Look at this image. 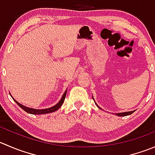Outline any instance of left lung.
<instances>
[{
	"instance_id": "8db88e82",
	"label": "left lung",
	"mask_w": 155,
	"mask_h": 155,
	"mask_svg": "<svg viewBox=\"0 0 155 155\" xmlns=\"http://www.w3.org/2000/svg\"><path fill=\"white\" fill-rule=\"evenodd\" d=\"M92 98H93V100L94 101V97H93V96H92ZM95 102V101H94ZM95 104H96L97 106V107L99 108V109H101V107H98V105L97 104H96V103H95ZM135 112V110H134V111H130V112H120V113H115V115H118V116H127V115H131V114L132 113H134V112Z\"/></svg>"
}]
</instances>
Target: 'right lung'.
Returning a JSON list of instances; mask_svg holds the SVG:
<instances>
[{
	"label": "right lung",
	"instance_id": "right-lung-1",
	"mask_svg": "<svg viewBox=\"0 0 155 155\" xmlns=\"http://www.w3.org/2000/svg\"><path fill=\"white\" fill-rule=\"evenodd\" d=\"M67 91H68V89L65 91L64 93V94H63V96H62V97L61 98V100L59 101V102L57 104H55V105L53 106V107H51L47 108V109H33V108L27 107H25V106L22 105V104H19L18 101H15V100L12 97V96H11V97H12L13 101H15V102L16 103V104H18V105L19 106V107H21L23 110L25 111V112H28V113L33 114V115H42V114H47V113H51V112H55V111H57L59 108L61 107L62 104H64V101L65 97H66Z\"/></svg>",
	"mask_w": 155,
	"mask_h": 155
}]
</instances>
